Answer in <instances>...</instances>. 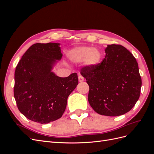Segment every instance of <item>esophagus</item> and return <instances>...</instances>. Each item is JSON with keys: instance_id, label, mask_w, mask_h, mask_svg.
I'll return each instance as SVG.
<instances>
[{"instance_id": "obj_1", "label": "esophagus", "mask_w": 154, "mask_h": 154, "mask_svg": "<svg viewBox=\"0 0 154 154\" xmlns=\"http://www.w3.org/2000/svg\"><path fill=\"white\" fill-rule=\"evenodd\" d=\"M78 80L80 82H82L84 81V78H83L82 76L80 75L78 76Z\"/></svg>"}]
</instances>
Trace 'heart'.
I'll list each match as a JSON object with an SVG mask.
<instances>
[{"instance_id":"1","label":"heart","mask_w":154,"mask_h":154,"mask_svg":"<svg viewBox=\"0 0 154 154\" xmlns=\"http://www.w3.org/2000/svg\"><path fill=\"white\" fill-rule=\"evenodd\" d=\"M68 57L71 61L76 63L84 61L87 67L94 68L100 63L102 54L98 49L81 46L70 50L68 53Z\"/></svg>"}]
</instances>
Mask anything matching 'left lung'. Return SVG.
<instances>
[{"mask_svg":"<svg viewBox=\"0 0 154 154\" xmlns=\"http://www.w3.org/2000/svg\"><path fill=\"white\" fill-rule=\"evenodd\" d=\"M105 57L94 68L85 67L81 74L89 86L88 100L97 114H125L136 105L141 92V78L132 54L121 45H107Z\"/></svg>","mask_w":154,"mask_h":154,"instance_id":"8db88e82","label":"left lung"}]
</instances>
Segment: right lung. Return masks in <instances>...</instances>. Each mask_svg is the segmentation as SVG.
I'll list each match as a JSON object with an SVG mask.
<instances>
[{"instance_id":"add662e5","label":"right lung","mask_w":154,"mask_h":154,"mask_svg":"<svg viewBox=\"0 0 154 154\" xmlns=\"http://www.w3.org/2000/svg\"><path fill=\"white\" fill-rule=\"evenodd\" d=\"M60 45L33 44L16 67L14 97L19 111L32 122L47 124L61 118L78 83L76 73L62 78L53 72L62 57Z\"/></svg>"}]
</instances>
